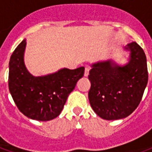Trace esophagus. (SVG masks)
I'll return each instance as SVG.
<instances>
[{
    "mask_svg": "<svg viewBox=\"0 0 152 152\" xmlns=\"http://www.w3.org/2000/svg\"><path fill=\"white\" fill-rule=\"evenodd\" d=\"M89 72H90V69L88 68V67H86L85 68V72H84V76H88L89 75Z\"/></svg>",
    "mask_w": 152,
    "mask_h": 152,
    "instance_id": "1",
    "label": "esophagus"
}]
</instances>
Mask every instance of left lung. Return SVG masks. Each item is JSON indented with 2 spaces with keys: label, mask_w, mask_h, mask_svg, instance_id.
Instances as JSON below:
<instances>
[{
  "label": "left lung",
  "mask_w": 152,
  "mask_h": 152,
  "mask_svg": "<svg viewBox=\"0 0 152 152\" xmlns=\"http://www.w3.org/2000/svg\"><path fill=\"white\" fill-rule=\"evenodd\" d=\"M124 49L130 52L129 62L119 66L112 60L91 65L88 78L90 105L104 120L122 119L137 107L147 86V59L145 52L133 42Z\"/></svg>",
  "instance_id": "left-lung-1"
}]
</instances>
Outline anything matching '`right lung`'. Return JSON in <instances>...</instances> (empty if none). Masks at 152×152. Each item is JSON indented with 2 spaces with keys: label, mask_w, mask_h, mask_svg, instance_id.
<instances>
[{
  "label": "right lung",
  "mask_w": 152,
  "mask_h": 152,
  "mask_svg": "<svg viewBox=\"0 0 152 152\" xmlns=\"http://www.w3.org/2000/svg\"><path fill=\"white\" fill-rule=\"evenodd\" d=\"M25 47L24 39L10 58L9 90L24 115L40 121H50L60 114L69 94L83 76L85 68H64L46 76H34L24 62Z\"/></svg>",
  "instance_id": "add662e5"
}]
</instances>
